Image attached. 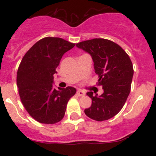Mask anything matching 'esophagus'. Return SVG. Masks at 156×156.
Here are the masks:
<instances>
[{"instance_id": "esophagus-1", "label": "esophagus", "mask_w": 156, "mask_h": 156, "mask_svg": "<svg viewBox=\"0 0 156 156\" xmlns=\"http://www.w3.org/2000/svg\"><path fill=\"white\" fill-rule=\"evenodd\" d=\"M77 94H78L79 97H83L85 95V92H83V91L80 90V89H78V91H77Z\"/></svg>"}]
</instances>
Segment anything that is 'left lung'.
<instances>
[{
  "instance_id": "1",
  "label": "left lung",
  "mask_w": 156,
  "mask_h": 156,
  "mask_svg": "<svg viewBox=\"0 0 156 156\" xmlns=\"http://www.w3.org/2000/svg\"><path fill=\"white\" fill-rule=\"evenodd\" d=\"M92 55L98 86L104 92L101 96L87 94L92 99L90 108L84 110L87 117L94 120H108L121 111L131 88L133 68L129 55L119 44L105 39H92L76 44Z\"/></svg>"
}]
</instances>
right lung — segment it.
I'll use <instances>...</instances> for the list:
<instances>
[{
  "instance_id": "1",
  "label": "right lung",
  "mask_w": 156,
  "mask_h": 156,
  "mask_svg": "<svg viewBox=\"0 0 156 156\" xmlns=\"http://www.w3.org/2000/svg\"><path fill=\"white\" fill-rule=\"evenodd\" d=\"M76 45L58 37L37 42L20 64L17 85L23 106L32 118L42 124H55L64 117L69 100L76 89L53 87V75L66 52Z\"/></svg>"
}]
</instances>
